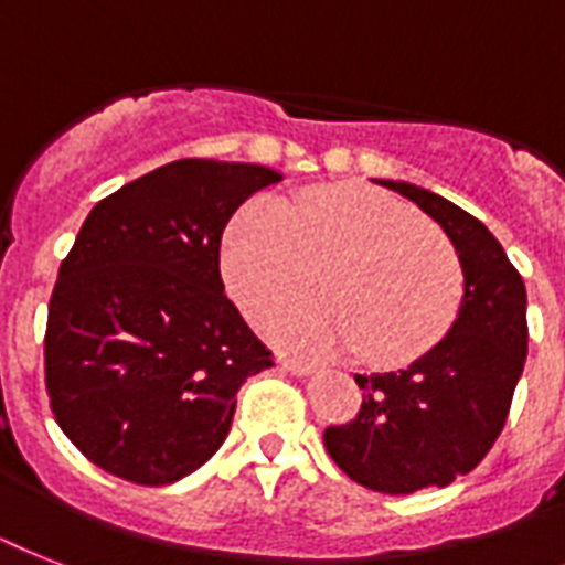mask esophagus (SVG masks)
<instances>
[{
	"mask_svg": "<svg viewBox=\"0 0 565 565\" xmlns=\"http://www.w3.org/2000/svg\"><path fill=\"white\" fill-rule=\"evenodd\" d=\"M287 371H292V374H307V371H313V362L307 360H296V356H281L278 360Z\"/></svg>",
	"mask_w": 565,
	"mask_h": 565,
	"instance_id": "1",
	"label": "esophagus"
}]
</instances>
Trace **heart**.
I'll return each mask as SVG.
<instances>
[{"label": "heart", "mask_w": 565, "mask_h": 565, "mask_svg": "<svg viewBox=\"0 0 565 565\" xmlns=\"http://www.w3.org/2000/svg\"><path fill=\"white\" fill-rule=\"evenodd\" d=\"M330 255V296L290 298L260 319L275 345L310 356L360 345L374 362H403L433 348L461 307L452 243L409 205L362 188L246 203L223 241V275L237 305L258 313L307 287L313 260Z\"/></svg>", "instance_id": "1"}]
</instances>
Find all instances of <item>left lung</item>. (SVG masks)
Here are the masks:
<instances>
[{
  "instance_id": "left-lung-1",
  "label": "left lung",
  "mask_w": 565,
  "mask_h": 565,
  "mask_svg": "<svg viewBox=\"0 0 565 565\" xmlns=\"http://www.w3.org/2000/svg\"><path fill=\"white\" fill-rule=\"evenodd\" d=\"M380 185L447 232L465 269V298L447 337L412 365L354 374L360 412L328 426L324 447L362 488L415 493L470 473L505 429L529 354L525 284L473 214L409 182Z\"/></svg>"
}]
</instances>
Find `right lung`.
Segmentation results:
<instances>
[{
  "label": "right lung",
  "instance_id": "obj_1",
  "mask_svg": "<svg viewBox=\"0 0 565 565\" xmlns=\"http://www.w3.org/2000/svg\"><path fill=\"white\" fill-rule=\"evenodd\" d=\"M275 182L260 164L177 159L89 211L49 301L45 392L92 465L162 488L226 441L237 392L273 351L226 296L220 241Z\"/></svg>",
  "mask_w": 565,
  "mask_h": 565
}]
</instances>
